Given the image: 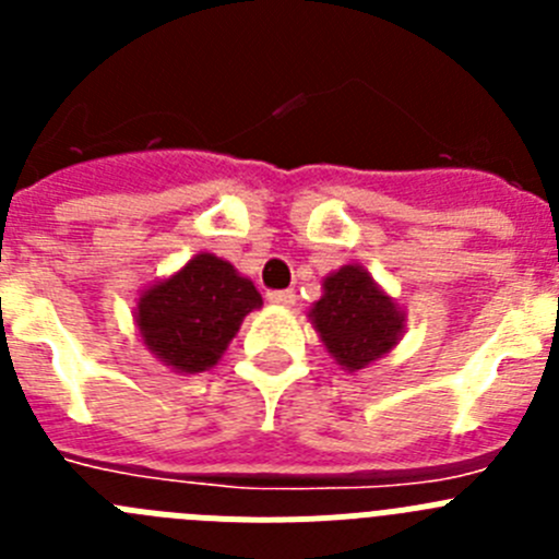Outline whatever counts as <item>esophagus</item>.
<instances>
[{
    "label": "esophagus",
    "instance_id": "34e87169",
    "mask_svg": "<svg viewBox=\"0 0 559 559\" xmlns=\"http://www.w3.org/2000/svg\"><path fill=\"white\" fill-rule=\"evenodd\" d=\"M265 299H269L271 305H276V308H294L296 305L294 290H269V294H265Z\"/></svg>",
    "mask_w": 559,
    "mask_h": 559
}]
</instances>
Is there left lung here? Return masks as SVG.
Returning <instances> with one entry per match:
<instances>
[{"instance_id": "1", "label": "left lung", "mask_w": 559, "mask_h": 559, "mask_svg": "<svg viewBox=\"0 0 559 559\" xmlns=\"http://www.w3.org/2000/svg\"><path fill=\"white\" fill-rule=\"evenodd\" d=\"M330 358L358 372L392 353L406 333V310L372 280L364 265L349 263L322 280V299L308 310Z\"/></svg>"}]
</instances>
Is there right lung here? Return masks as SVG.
Wrapping results in <instances>:
<instances>
[{"label": "right lung", "mask_w": 559, "mask_h": 559, "mask_svg": "<svg viewBox=\"0 0 559 559\" xmlns=\"http://www.w3.org/2000/svg\"><path fill=\"white\" fill-rule=\"evenodd\" d=\"M257 308H263V296L249 276L201 251L140 290L133 322L142 344L165 367L199 374L224 358L243 319Z\"/></svg>", "instance_id": "add662e5"}]
</instances>
